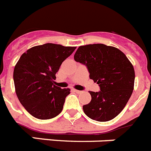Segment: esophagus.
<instances>
[{"mask_svg": "<svg viewBox=\"0 0 151 151\" xmlns=\"http://www.w3.org/2000/svg\"><path fill=\"white\" fill-rule=\"evenodd\" d=\"M74 91L75 92H76V93H77V94H81V93H82V91H78V90H76V89H74Z\"/></svg>", "mask_w": 151, "mask_h": 151, "instance_id": "obj_1", "label": "esophagus"}]
</instances>
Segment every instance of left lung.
I'll return each mask as SVG.
<instances>
[{
  "label": "left lung",
  "instance_id": "left-lung-1",
  "mask_svg": "<svg viewBox=\"0 0 151 151\" xmlns=\"http://www.w3.org/2000/svg\"><path fill=\"white\" fill-rule=\"evenodd\" d=\"M76 62L87 67L91 79L99 91H89L91 101L83 106L89 118L106 122L121 113L134 89V70L126 56L114 47L103 44L80 46L74 55Z\"/></svg>",
  "mask_w": 151,
  "mask_h": 151
}]
</instances>
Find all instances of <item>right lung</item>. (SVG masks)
<instances>
[{
  "instance_id": "add662e5",
  "label": "right lung",
  "mask_w": 151,
  "mask_h": 151,
  "mask_svg": "<svg viewBox=\"0 0 151 151\" xmlns=\"http://www.w3.org/2000/svg\"><path fill=\"white\" fill-rule=\"evenodd\" d=\"M76 47L47 43L35 46L22 54L13 71L16 93L31 115L49 119L61 113L70 89L54 85L56 73Z\"/></svg>"
}]
</instances>
